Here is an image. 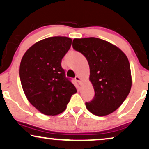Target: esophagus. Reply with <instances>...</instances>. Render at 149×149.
<instances>
[{"label": "esophagus", "mask_w": 149, "mask_h": 149, "mask_svg": "<svg viewBox=\"0 0 149 149\" xmlns=\"http://www.w3.org/2000/svg\"><path fill=\"white\" fill-rule=\"evenodd\" d=\"M75 80H76V81H78V82H82V79L80 78V77H79L78 76H76V78H75Z\"/></svg>", "instance_id": "obj_1"}]
</instances>
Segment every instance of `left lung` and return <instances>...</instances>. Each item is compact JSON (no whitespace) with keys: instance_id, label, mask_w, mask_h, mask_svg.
Listing matches in <instances>:
<instances>
[{"instance_id":"8db88e82","label":"left lung","mask_w":149,"mask_h":149,"mask_svg":"<svg viewBox=\"0 0 149 149\" xmlns=\"http://www.w3.org/2000/svg\"><path fill=\"white\" fill-rule=\"evenodd\" d=\"M73 47L86 57L90 67L89 80L95 91L94 99L86 108L99 116L117 110L132 88L130 65L125 54L108 41L95 37L74 39Z\"/></svg>"}]
</instances>
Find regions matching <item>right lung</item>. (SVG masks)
Segmentation results:
<instances>
[{"label":"right lung","instance_id":"add662e5","mask_svg":"<svg viewBox=\"0 0 149 149\" xmlns=\"http://www.w3.org/2000/svg\"><path fill=\"white\" fill-rule=\"evenodd\" d=\"M72 39L51 37L37 41L22 58L19 77L27 100L43 114L55 116L64 112L77 90L65 76L61 61Z\"/></svg>","mask_w":149,"mask_h":149}]
</instances>
